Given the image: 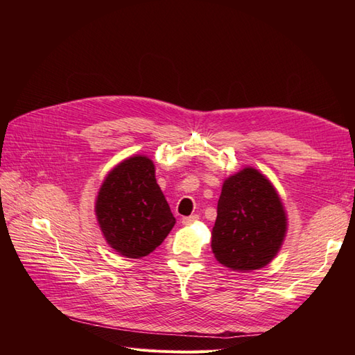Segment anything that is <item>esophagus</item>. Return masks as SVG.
<instances>
[{
  "label": "esophagus",
  "instance_id": "34e87169",
  "mask_svg": "<svg viewBox=\"0 0 355 355\" xmlns=\"http://www.w3.org/2000/svg\"><path fill=\"white\" fill-rule=\"evenodd\" d=\"M196 220H198V214H191V216H187L182 219V223L184 225H192Z\"/></svg>",
  "mask_w": 355,
  "mask_h": 355
}]
</instances>
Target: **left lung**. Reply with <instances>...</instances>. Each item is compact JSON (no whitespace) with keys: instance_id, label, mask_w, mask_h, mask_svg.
Instances as JSON below:
<instances>
[{"instance_id":"8db88e82","label":"left lung","mask_w":355,"mask_h":355,"mask_svg":"<svg viewBox=\"0 0 355 355\" xmlns=\"http://www.w3.org/2000/svg\"><path fill=\"white\" fill-rule=\"evenodd\" d=\"M287 232V213L278 191L259 170L244 167L223 180L211 252L232 271L249 272L270 263Z\"/></svg>"}]
</instances>
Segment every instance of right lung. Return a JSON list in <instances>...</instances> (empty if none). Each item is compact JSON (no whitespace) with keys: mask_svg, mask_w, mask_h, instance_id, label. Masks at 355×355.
<instances>
[{"mask_svg":"<svg viewBox=\"0 0 355 355\" xmlns=\"http://www.w3.org/2000/svg\"><path fill=\"white\" fill-rule=\"evenodd\" d=\"M94 213L106 243L130 259L154 252L176 223L146 155L128 157L110 170Z\"/></svg>","mask_w":355,"mask_h":355,"instance_id":"add662e5","label":"right lung"}]
</instances>
